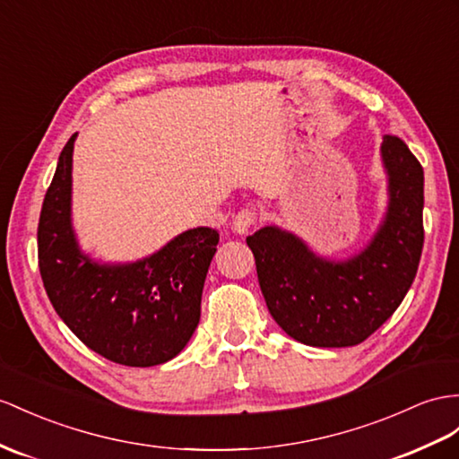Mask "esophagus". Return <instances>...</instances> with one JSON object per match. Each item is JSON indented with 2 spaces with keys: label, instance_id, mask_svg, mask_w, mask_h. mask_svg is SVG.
I'll list each match as a JSON object with an SVG mask.
<instances>
[{
  "label": "esophagus",
  "instance_id": "34e87169",
  "mask_svg": "<svg viewBox=\"0 0 459 459\" xmlns=\"http://www.w3.org/2000/svg\"><path fill=\"white\" fill-rule=\"evenodd\" d=\"M255 221L257 213L254 209H242L232 219V230L237 234H246L252 229V225H255Z\"/></svg>",
  "mask_w": 459,
  "mask_h": 459
}]
</instances>
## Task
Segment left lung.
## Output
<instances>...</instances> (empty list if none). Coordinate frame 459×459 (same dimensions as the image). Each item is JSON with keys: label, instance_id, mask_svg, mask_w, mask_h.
<instances>
[{"label": "left lung", "instance_id": "8db88e82", "mask_svg": "<svg viewBox=\"0 0 459 459\" xmlns=\"http://www.w3.org/2000/svg\"><path fill=\"white\" fill-rule=\"evenodd\" d=\"M380 157L387 176V207L360 252L330 260L295 232L275 225L246 238L269 314L304 345L362 343L397 310L417 275L425 240V174L397 135H384Z\"/></svg>", "mask_w": 459, "mask_h": 459}]
</instances>
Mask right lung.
<instances>
[{
  "label": "right lung",
  "instance_id": "add662e5",
  "mask_svg": "<svg viewBox=\"0 0 459 459\" xmlns=\"http://www.w3.org/2000/svg\"><path fill=\"white\" fill-rule=\"evenodd\" d=\"M69 137L39 221V267L57 316L81 342L126 367H155L190 342L202 314L219 232L184 230L143 260L99 262L81 250L72 222L74 143Z\"/></svg>",
  "mask_w": 459,
  "mask_h": 459
}]
</instances>
